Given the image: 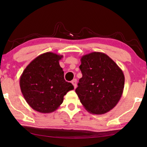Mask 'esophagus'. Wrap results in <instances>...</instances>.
I'll return each mask as SVG.
<instances>
[{"mask_svg": "<svg viewBox=\"0 0 147 147\" xmlns=\"http://www.w3.org/2000/svg\"><path fill=\"white\" fill-rule=\"evenodd\" d=\"M71 83L74 85V88H76V86H77V80L76 79H74L73 81H72Z\"/></svg>", "mask_w": 147, "mask_h": 147, "instance_id": "obj_1", "label": "esophagus"}]
</instances>
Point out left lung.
Wrapping results in <instances>:
<instances>
[{
    "label": "left lung",
    "instance_id": "8db88e82",
    "mask_svg": "<svg viewBox=\"0 0 147 147\" xmlns=\"http://www.w3.org/2000/svg\"><path fill=\"white\" fill-rule=\"evenodd\" d=\"M80 69L82 78L75 90L90 113L104 114L117 105L123 95L124 76L117 64L104 53L83 55Z\"/></svg>",
    "mask_w": 147,
    "mask_h": 147
}]
</instances>
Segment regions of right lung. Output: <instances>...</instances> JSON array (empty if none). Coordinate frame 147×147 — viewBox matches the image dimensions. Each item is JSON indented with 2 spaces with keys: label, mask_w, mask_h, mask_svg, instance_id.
Listing matches in <instances>:
<instances>
[{
  "label": "right lung",
  "mask_w": 147,
  "mask_h": 147,
  "mask_svg": "<svg viewBox=\"0 0 147 147\" xmlns=\"http://www.w3.org/2000/svg\"><path fill=\"white\" fill-rule=\"evenodd\" d=\"M63 56L53 52L38 55L27 65L20 80L21 92L31 107L41 113H51L63 102L64 96L74 89L64 80L59 65Z\"/></svg>",
  "instance_id": "right-lung-1"
}]
</instances>
